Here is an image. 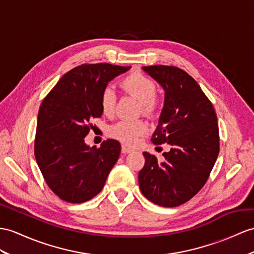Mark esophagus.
I'll return each mask as SVG.
<instances>
[{"instance_id": "esophagus-1", "label": "esophagus", "mask_w": 254, "mask_h": 254, "mask_svg": "<svg viewBox=\"0 0 254 254\" xmlns=\"http://www.w3.org/2000/svg\"><path fill=\"white\" fill-rule=\"evenodd\" d=\"M132 151H133L132 147L128 146V145H126V144H123V145H122V152H123L124 154H128V153H130V152H132Z\"/></svg>"}]
</instances>
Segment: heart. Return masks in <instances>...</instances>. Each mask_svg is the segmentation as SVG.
I'll return each instance as SVG.
<instances>
[{"label":"heart","mask_w":254,"mask_h":254,"mask_svg":"<svg viewBox=\"0 0 254 254\" xmlns=\"http://www.w3.org/2000/svg\"><path fill=\"white\" fill-rule=\"evenodd\" d=\"M122 88L133 95L142 103L143 112L152 114L156 109L157 87L153 79L142 73H132L121 83ZM116 94L111 86H107L101 92L100 106L104 114L111 115L115 110ZM147 130V125L142 121H121L109 128V133L126 144H133L141 134Z\"/></svg>","instance_id":"obj_1"}]
</instances>
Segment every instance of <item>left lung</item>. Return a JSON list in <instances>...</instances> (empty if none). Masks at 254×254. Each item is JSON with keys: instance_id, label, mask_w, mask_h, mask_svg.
Instances as JSON below:
<instances>
[{"instance_id": "8db88e82", "label": "left lung", "mask_w": 254, "mask_h": 254, "mask_svg": "<svg viewBox=\"0 0 254 254\" xmlns=\"http://www.w3.org/2000/svg\"><path fill=\"white\" fill-rule=\"evenodd\" d=\"M165 91L164 107L152 141L167 143L164 159L144 152L139 187L146 198L163 207H178L205 185L219 155L218 119L200 86L176 66H142Z\"/></svg>"}]
</instances>
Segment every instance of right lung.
<instances>
[{"label":"right lung","mask_w":254,"mask_h":254,"mask_svg":"<svg viewBox=\"0 0 254 254\" xmlns=\"http://www.w3.org/2000/svg\"><path fill=\"white\" fill-rule=\"evenodd\" d=\"M131 66L82 64L65 73L43 100L34 143L36 163L47 185L61 199L85 202L99 194L119 159L121 144L85 143L90 121L102 115L100 97L109 82Z\"/></svg>","instance_id":"add662e5"}]
</instances>
